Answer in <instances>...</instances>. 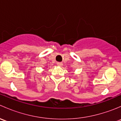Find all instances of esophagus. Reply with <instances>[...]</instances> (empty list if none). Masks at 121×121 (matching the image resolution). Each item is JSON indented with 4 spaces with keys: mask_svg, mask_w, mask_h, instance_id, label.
<instances>
[{
    "mask_svg": "<svg viewBox=\"0 0 121 121\" xmlns=\"http://www.w3.org/2000/svg\"><path fill=\"white\" fill-rule=\"evenodd\" d=\"M57 65L58 66H62L63 65V63H61V62H57Z\"/></svg>",
    "mask_w": 121,
    "mask_h": 121,
    "instance_id": "1",
    "label": "esophagus"
}]
</instances>
